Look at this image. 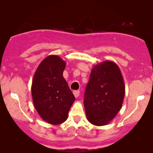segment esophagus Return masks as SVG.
Masks as SVG:
<instances>
[{
    "label": "esophagus",
    "mask_w": 153,
    "mask_h": 153,
    "mask_svg": "<svg viewBox=\"0 0 153 153\" xmlns=\"http://www.w3.org/2000/svg\"><path fill=\"white\" fill-rule=\"evenodd\" d=\"M74 95L76 98H77L79 96V90H75L74 91Z\"/></svg>",
    "instance_id": "34e87169"
}]
</instances>
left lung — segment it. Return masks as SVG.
<instances>
[{
    "label": "left lung",
    "instance_id": "8db88e82",
    "mask_svg": "<svg viewBox=\"0 0 153 153\" xmlns=\"http://www.w3.org/2000/svg\"><path fill=\"white\" fill-rule=\"evenodd\" d=\"M125 85L118 66L105 61L91 71L84 95V107L88 120L96 126L108 124L121 108Z\"/></svg>",
    "mask_w": 153,
    "mask_h": 153
}]
</instances>
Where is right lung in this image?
<instances>
[{"instance_id":"add662e5","label":"right lung","mask_w":153,"mask_h":153,"mask_svg":"<svg viewBox=\"0 0 153 153\" xmlns=\"http://www.w3.org/2000/svg\"><path fill=\"white\" fill-rule=\"evenodd\" d=\"M66 63L57 55H49L38 67L32 83L33 104L40 117L51 124H62L75 101L63 76Z\"/></svg>"}]
</instances>
